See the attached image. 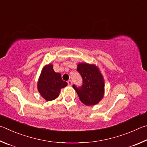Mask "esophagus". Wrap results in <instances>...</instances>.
Returning a JSON list of instances; mask_svg holds the SVG:
<instances>
[{"mask_svg": "<svg viewBox=\"0 0 147 147\" xmlns=\"http://www.w3.org/2000/svg\"><path fill=\"white\" fill-rule=\"evenodd\" d=\"M68 86H71L72 82H71V80H68Z\"/></svg>", "mask_w": 147, "mask_h": 147, "instance_id": "esophagus-1", "label": "esophagus"}]
</instances>
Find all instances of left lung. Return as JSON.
<instances>
[{
    "label": "left lung",
    "instance_id": "obj_1",
    "mask_svg": "<svg viewBox=\"0 0 147 147\" xmlns=\"http://www.w3.org/2000/svg\"><path fill=\"white\" fill-rule=\"evenodd\" d=\"M83 79L81 86L73 84L81 101L87 106L94 105L101 101L104 95L103 78L99 69L93 64L80 63L77 68Z\"/></svg>",
    "mask_w": 147,
    "mask_h": 147
}]
</instances>
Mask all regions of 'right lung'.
Returning a JSON list of instances; mask_svg holds the SVG:
<instances>
[{
  "mask_svg": "<svg viewBox=\"0 0 147 147\" xmlns=\"http://www.w3.org/2000/svg\"><path fill=\"white\" fill-rule=\"evenodd\" d=\"M61 74L53 70L52 64L44 67L38 81L37 88L41 96L46 101H51L59 96L61 89L67 86Z\"/></svg>",
  "mask_w": 147,
  "mask_h": 147,
  "instance_id": "add662e5",
  "label": "right lung"
}]
</instances>
